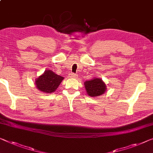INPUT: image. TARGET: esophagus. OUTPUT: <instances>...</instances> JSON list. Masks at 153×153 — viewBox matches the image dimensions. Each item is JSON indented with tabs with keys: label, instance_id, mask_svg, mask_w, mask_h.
Returning <instances> with one entry per match:
<instances>
[{
	"label": "esophagus",
	"instance_id": "obj_1",
	"mask_svg": "<svg viewBox=\"0 0 153 153\" xmlns=\"http://www.w3.org/2000/svg\"><path fill=\"white\" fill-rule=\"evenodd\" d=\"M77 75L76 74H74V73H72V74H71L69 75V77H71V78H74V77H76Z\"/></svg>",
	"mask_w": 153,
	"mask_h": 153
}]
</instances>
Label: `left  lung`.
Wrapping results in <instances>:
<instances>
[{"mask_svg": "<svg viewBox=\"0 0 153 153\" xmlns=\"http://www.w3.org/2000/svg\"><path fill=\"white\" fill-rule=\"evenodd\" d=\"M84 86L87 94L91 97H97L105 93L106 86L100 78H93L84 82Z\"/></svg>", "mask_w": 153, "mask_h": 153, "instance_id": "8db88e82", "label": "left lung"}]
</instances>
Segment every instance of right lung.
I'll list each match as a JSON object with an SVG mask.
<instances>
[{
    "mask_svg": "<svg viewBox=\"0 0 153 153\" xmlns=\"http://www.w3.org/2000/svg\"><path fill=\"white\" fill-rule=\"evenodd\" d=\"M64 77L58 76L51 70H46L44 74L36 79V87L42 92L51 93H53L60 83Z\"/></svg>",
    "mask_w": 153,
    "mask_h": 153,
    "instance_id": "obj_1",
    "label": "right lung"
}]
</instances>
